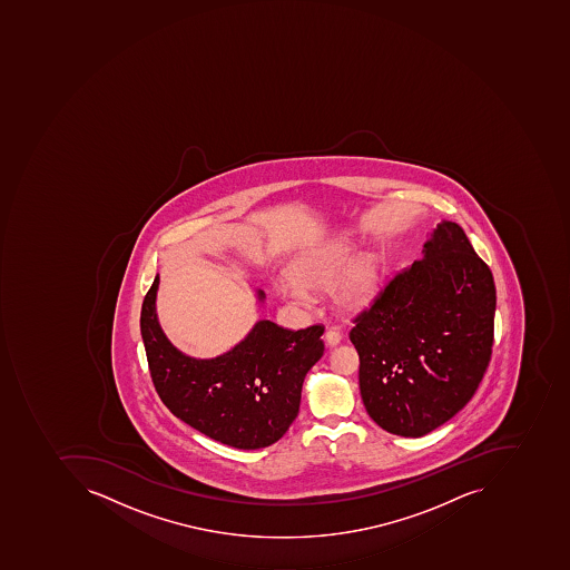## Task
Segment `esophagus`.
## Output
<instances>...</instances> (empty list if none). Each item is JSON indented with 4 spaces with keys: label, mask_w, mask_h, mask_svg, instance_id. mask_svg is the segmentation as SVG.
I'll list each match as a JSON object with an SVG mask.
<instances>
[{
    "label": "esophagus",
    "mask_w": 570,
    "mask_h": 570,
    "mask_svg": "<svg viewBox=\"0 0 570 570\" xmlns=\"http://www.w3.org/2000/svg\"><path fill=\"white\" fill-rule=\"evenodd\" d=\"M341 338H343V334H341L338 328L332 327L325 332V341H327L328 346H337L341 343Z\"/></svg>",
    "instance_id": "esophagus-1"
}]
</instances>
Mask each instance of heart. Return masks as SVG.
<instances>
[{"label": "heart", "mask_w": 570, "mask_h": 570, "mask_svg": "<svg viewBox=\"0 0 570 570\" xmlns=\"http://www.w3.org/2000/svg\"><path fill=\"white\" fill-rule=\"evenodd\" d=\"M351 252L347 248H318L303 254L293 265V277L276 283V291L284 302L298 308L313 305L309 289L332 287V302L343 312L365 308L379 287V265L373 257H363L347 268Z\"/></svg>", "instance_id": "b5f03b06"}]
</instances>
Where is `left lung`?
Listing matches in <instances>:
<instances>
[{
	"label": "left lung",
	"instance_id": "left-lung-1",
	"mask_svg": "<svg viewBox=\"0 0 570 570\" xmlns=\"http://www.w3.org/2000/svg\"><path fill=\"white\" fill-rule=\"evenodd\" d=\"M497 291L459 224H436L423 258L399 272L357 313L366 413L385 432L426 435L471 401L493 346Z\"/></svg>",
	"mask_w": 570,
	"mask_h": 570
}]
</instances>
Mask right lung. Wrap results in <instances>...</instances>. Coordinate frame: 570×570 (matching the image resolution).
I'll list each match as a JSON object with an SVG mask.
<instances>
[{"label": "right lung", "instance_id": "add662e5", "mask_svg": "<svg viewBox=\"0 0 570 570\" xmlns=\"http://www.w3.org/2000/svg\"><path fill=\"white\" fill-rule=\"evenodd\" d=\"M157 287L159 276L141 303L140 332L164 406L224 445L254 451L276 443L298 416L303 380L324 354V325L289 331L261 321L226 354L195 360L164 335Z\"/></svg>", "mask_w": 570, "mask_h": 570}]
</instances>
